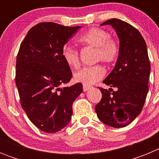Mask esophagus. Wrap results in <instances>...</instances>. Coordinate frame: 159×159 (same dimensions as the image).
Instances as JSON below:
<instances>
[{
  "mask_svg": "<svg viewBox=\"0 0 159 159\" xmlns=\"http://www.w3.org/2000/svg\"><path fill=\"white\" fill-rule=\"evenodd\" d=\"M92 88V86H90V85H86V84H84L83 85V89H84V92H87L88 90L91 89Z\"/></svg>",
  "mask_w": 159,
  "mask_h": 159,
  "instance_id": "1",
  "label": "esophagus"
}]
</instances>
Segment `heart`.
Returning a JSON list of instances; mask_svg holds the SVG:
<instances>
[{
    "mask_svg": "<svg viewBox=\"0 0 159 159\" xmlns=\"http://www.w3.org/2000/svg\"><path fill=\"white\" fill-rule=\"evenodd\" d=\"M78 42L82 45L95 48V60L111 64L117 60L119 47L117 42L109 37L105 30L99 28H92L78 38ZM62 57L66 64L71 67H77L80 64L79 52L71 46L65 45L62 49ZM105 75L102 66L97 65L84 67L74 74L76 82L90 85L101 80Z\"/></svg>",
    "mask_w": 159,
    "mask_h": 159,
    "instance_id": "obj_1",
    "label": "heart"
}]
</instances>
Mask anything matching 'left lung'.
<instances>
[{
  "label": "left lung",
  "mask_w": 159,
  "mask_h": 159,
  "mask_svg": "<svg viewBox=\"0 0 159 159\" xmlns=\"http://www.w3.org/2000/svg\"><path fill=\"white\" fill-rule=\"evenodd\" d=\"M107 25L117 33L119 53L113 70L102 83L117 91L111 93V88H99L102 99L95 111L102 123L120 128L130 124L143 110L149 90L151 64L147 43L135 28L116 18L101 24Z\"/></svg>",
  "instance_id": "obj_1"
}]
</instances>
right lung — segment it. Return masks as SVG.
<instances>
[{"instance_id":"add662e5","label":"right lung","mask_w":159,"mask_h":159,"mask_svg":"<svg viewBox=\"0 0 159 159\" xmlns=\"http://www.w3.org/2000/svg\"><path fill=\"white\" fill-rule=\"evenodd\" d=\"M80 28L40 23L28 32L20 46L16 85L20 104L31 122L46 133H56L68 124L73 102L83 92L80 83L62 88L72 76L62 49Z\"/></svg>"}]
</instances>
